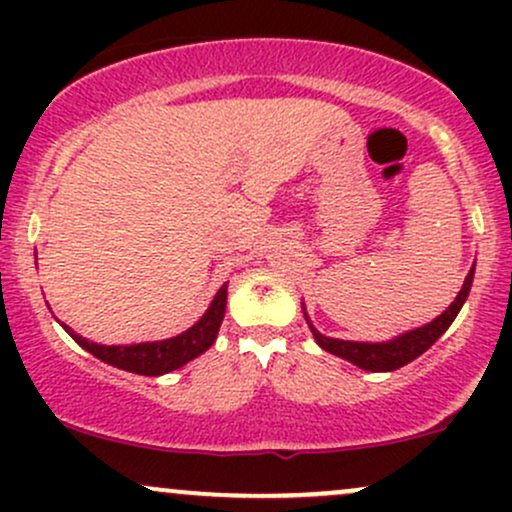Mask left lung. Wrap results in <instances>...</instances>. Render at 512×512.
I'll return each mask as SVG.
<instances>
[{
  "instance_id": "left-lung-1",
  "label": "left lung",
  "mask_w": 512,
  "mask_h": 512,
  "mask_svg": "<svg viewBox=\"0 0 512 512\" xmlns=\"http://www.w3.org/2000/svg\"><path fill=\"white\" fill-rule=\"evenodd\" d=\"M472 281H474V267L469 269V274H467V279H464L460 293H457V298L450 303V308L445 310L443 315H438L436 320L428 322V325H424V327H416V330L399 334V337L390 339V342L368 344V342H344V339L325 337V334H320L315 330L313 322L308 320V313H303V315H305V320H308L315 342L320 344L322 349L330 351V354L339 356V358H346V361H351L354 366L363 368V370H370V373H383V370H397V368L407 366V363L414 361V358H419L426 349H431V346L438 342L440 334L448 330V327L452 325V320H455L457 313H460L464 301H467L469 289H472Z\"/></svg>"
}]
</instances>
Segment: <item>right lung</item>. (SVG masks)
<instances>
[{"mask_svg":"<svg viewBox=\"0 0 512 512\" xmlns=\"http://www.w3.org/2000/svg\"><path fill=\"white\" fill-rule=\"evenodd\" d=\"M226 296L228 284H223L219 293L214 296V301H211L207 313L202 315V320L195 322L187 332L178 334V337L163 339V342L105 346L79 337V334H76L69 325H64V322L62 327L72 334V339L81 346V349H86L88 354L101 358L103 363H110V366L129 370V373L137 375H163L185 366L187 361L204 354V351L214 344L216 334H219L223 313H226Z\"/></svg>","mask_w":512,"mask_h":512,"instance_id":"add662e5","label":"right lung"}]
</instances>
